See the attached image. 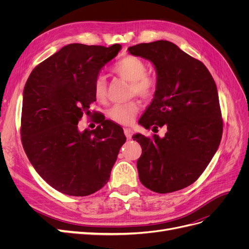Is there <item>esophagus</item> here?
Returning a JSON list of instances; mask_svg holds the SVG:
<instances>
[{
	"instance_id": "34e87169",
	"label": "esophagus",
	"mask_w": 249,
	"mask_h": 249,
	"mask_svg": "<svg viewBox=\"0 0 249 249\" xmlns=\"http://www.w3.org/2000/svg\"><path fill=\"white\" fill-rule=\"evenodd\" d=\"M124 135H125V137H126L127 139H131V138H132L133 130L131 129V127H124Z\"/></svg>"
}]
</instances>
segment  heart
<instances>
[{"mask_svg": "<svg viewBox=\"0 0 249 249\" xmlns=\"http://www.w3.org/2000/svg\"><path fill=\"white\" fill-rule=\"evenodd\" d=\"M113 71L120 78L131 83V93L142 99H150L156 92V81L146 74V65L141 59L135 56H125L113 65ZM93 93L97 102L104 103L107 97V83L103 76L94 80ZM139 111V104L132 101L126 104L115 105L109 112L108 116L119 124H130Z\"/></svg>", "mask_w": 249, "mask_h": 249, "instance_id": "b5f03b06", "label": "heart"}]
</instances>
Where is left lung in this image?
I'll use <instances>...</instances> for the list:
<instances>
[{
  "instance_id": "1",
  "label": "left lung",
  "mask_w": 249,
  "mask_h": 249,
  "mask_svg": "<svg viewBox=\"0 0 249 249\" xmlns=\"http://www.w3.org/2000/svg\"><path fill=\"white\" fill-rule=\"evenodd\" d=\"M155 66L154 99L139 119L145 129H167L164 137L136 134L142 154L139 179L147 189L170 193L188 187L207 168L222 137L223 123L217 87L199 60L167 40L139 43L127 49Z\"/></svg>"
}]
</instances>
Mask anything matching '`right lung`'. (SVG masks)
<instances>
[{"instance_id": "right-lung-1", "label": "right lung", "mask_w": 249, "mask_h": 249, "mask_svg": "<svg viewBox=\"0 0 249 249\" xmlns=\"http://www.w3.org/2000/svg\"><path fill=\"white\" fill-rule=\"evenodd\" d=\"M120 49V44H67L37 65L27 80L22 146L37 173L63 194L86 196L103 188L125 142L122 127L105 117L94 130L82 132L78 124L96 101L94 80Z\"/></svg>"}]
</instances>
